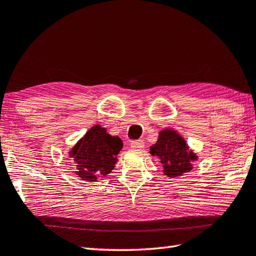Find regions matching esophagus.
Returning <instances> with one entry per match:
<instances>
[{"label": "esophagus", "mask_w": 256, "mask_h": 256, "mask_svg": "<svg viewBox=\"0 0 256 256\" xmlns=\"http://www.w3.org/2000/svg\"><path fill=\"white\" fill-rule=\"evenodd\" d=\"M131 148H136V150H142L144 148V142L142 140H136L131 142Z\"/></svg>", "instance_id": "34e87169"}]
</instances>
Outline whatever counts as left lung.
I'll list each match as a JSON object with an SVG mask.
<instances>
[{"label": "left lung", "instance_id": "8db88e82", "mask_svg": "<svg viewBox=\"0 0 256 256\" xmlns=\"http://www.w3.org/2000/svg\"><path fill=\"white\" fill-rule=\"evenodd\" d=\"M150 153L160 158L164 172L168 176H178L188 172L192 169V162L197 158L174 130H164L156 143L151 146Z\"/></svg>", "mask_w": 256, "mask_h": 256}]
</instances>
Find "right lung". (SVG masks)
Wrapping results in <instances>:
<instances>
[{
    "instance_id": "right-lung-1",
    "label": "right lung",
    "mask_w": 256,
    "mask_h": 256,
    "mask_svg": "<svg viewBox=\"0 0 256 256\" xmlns=\"http://www.w3.org/2000/svg\"><path fill=\"white\" fill-rule=\"evenodd\" d=\"M123 148L118 136H112L100 125L92 126L69 152L77 166V176L88 182L108 174L114 169L118 154Z\"/></svg>"
}]
</instances>
